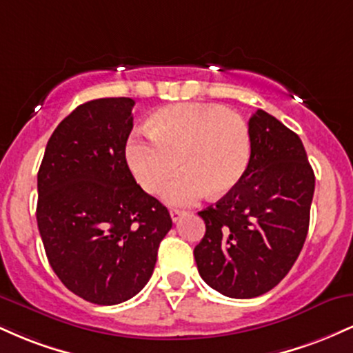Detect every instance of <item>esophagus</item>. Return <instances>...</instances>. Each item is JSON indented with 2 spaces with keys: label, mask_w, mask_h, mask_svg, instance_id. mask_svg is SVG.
Segmentation results:
<instances>
[{
  "label": "esophagus",
  "mask_w": 353,
  "mask_h": 353,
  "mask_svg": "<svg viewBox=\"0 0 353 353\" xmlns=\"http://www.w3.org/2000/svg\"><path fill=\"white\" fill-rule=\"evenodd\" d=\"M184 210H179V209H171V219H172V221L174 222H177V221H179V219L182 217V216H184Z\"/></svg>",
  "instance_id": "obj_1"
}]
</instances>
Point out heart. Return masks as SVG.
Returning a JSON list of instances; mask_svg holds the SVG:
<instances>
[{"label": "heart", "mask_w": 353, "mask_h": 353, "mask_svg": "<svg viewBox=\"0 0 353 353\" xmlns=\"http://www.w3.org/2000/svg\"><path fill=\"white\" fill-rule=\"evenodd\" d=\"M125 161L144 190H164L168 204H196L210 190H232L249 169L252 139L244 117L216 104L181 103L161 108L148 123V136L132 132L125 141Z\"/></svg>", "instance_id": "obj_1"}]
</instances>
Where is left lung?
I'll use <instances>...</instances> for the list:
<instances>
[{
	"mask_svg": "<svg viewBox=\"0 0 353 353\" xmlns=\"http://www.w3.org/2000/svg\"><path fill=\"white\" fill-rule=\"evenodd\" d=\"M252 157L242 181L201 210L197 270L225 297L252 299L289 274L309 232L315 176L301 137L269 112L249 119Z\"/></svg>",
	"mask_w": 353,
	"mask_h": 353,
	"instance_id": "obj_1",
	"label": "left lung"
}]
</instances>
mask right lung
Here are the masks:
<instances>
[{
  "label": "right lung",
  "instance_id": "1",
  "mask_svg": "<svg viewBox=\"0 0 353 353\" xmlns=\"http://www.w3.org/2000/svg\"><path fill=\"white\" fill-rule=\"evenodd\" d=\"M131 98L81 104L54 129L38 172L36 221L50 265L78 297L116 305L151 279L169 210L125 161Z\"/></svg>",
  "mask_w": 353,
  "mask_h": 353
}]
</instances>
